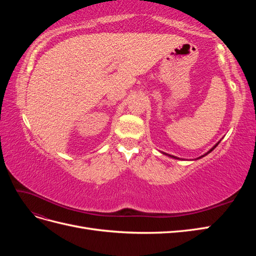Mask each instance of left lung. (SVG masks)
Listing matches in <instances>:
<instances>
[{"label":"left lung","instance_id":"8db88e82","mask_svg":"<svg viewBox=\"0 0 256 256\" xmlns=\"http://www.w3.org/2000/svg\"><path fill=\"white\" fill-rule=\"evenodd\" d=\"M219 143H220V142H218V143H216V145H214V146L212 147V150H208V152H206L205 154H203V156H200V157H198V158H196V159H200V158H202V157L206 156V154H209V152H212V150H214L216 148V146H218V144H219ZM168 157H171V158H174V159H180V158H177V157H175V156H172V154H168Z\"/></svg>","mask_w":256,"mask_h":256}]
</instances>
